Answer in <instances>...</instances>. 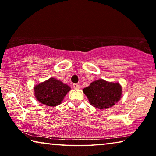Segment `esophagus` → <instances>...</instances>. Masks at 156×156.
Segmentation results:
<instances>
[{
	"instance_id": "esophagus-1",
	"label": "esophagus",
	"mask_w": 156,
	"mask_h": 156,
	"mask_svg": "<svg viewBox=\"0 0 156 156\" xmlns=\"http://www.w3.org/2000/svg\"><path fill=\"white\" fill-rule=\"evenodd\" d=\"M73 88L74 89H80V85L77 84H73Z\"/></svg>"
}]
</instances>
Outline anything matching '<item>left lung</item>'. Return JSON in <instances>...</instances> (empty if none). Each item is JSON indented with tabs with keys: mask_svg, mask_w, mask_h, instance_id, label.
I'll use <instances>...</instances> for the list:
<instances>
[{
	"mask_svg": "<svg viewBox=\"0 0 156 156\" xmlns=\"http://www.w3.org/2000/svg\"><path fill=\"white\" fill-rule=\"evenodd\" d=\"M91 106L99 109H106L114 106L122 96V87L118 82L99 79L83 89Z\"/></svg>",
	"mask_w": 156,
	"mask_h": 156,
	"instance_id": "left-lung-1",
	"label": "left lung"
}]
</instances>
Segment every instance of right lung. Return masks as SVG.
Segmentation results:
<instances>
[{
	"label": "right lung",
	"instance_id": "obj_1",
	"mask_svg": "<svg viewBox=\"0 0 156 156\" xmlns=\"http://www.w3.org/2000/svg\"><path fill=\"white\" fill-rule=\"evenodd\" d=\"M70 90L69 86L54 77H50L34 87L35 99L40 103L48 106L60 104Z\"/></svg>",
	"mask_w": 156,
	"mask_h": 156
}]
</instances>
